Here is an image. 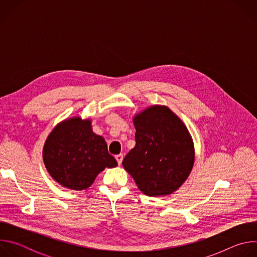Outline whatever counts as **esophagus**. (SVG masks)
<instances>
[{"label":"esophagus","instance_id":"34e87169","mask_svg":"<svg viewBox=\"0 0 257 257\" xmlns=\"http://www.w3.org/2000/svg\"><path fill=\"white\" fill-rule=\"evenodd\" d=\"M116 160H117V162H118V165L120 166V165L122 164V161H123V155H122V154L117 155V156H116Z\"/></svg>","mask_w":257,"mask_h":257}]
</instances>
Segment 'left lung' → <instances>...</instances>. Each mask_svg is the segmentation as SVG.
Wrapping results in <instances>:
<instances>
[{
  "instance_id": "1",
  "label": "left lung",
  "mask_w": 257,
  "mask_h": 257,
  "mask_svg": "<svg viewBox=\"0 0 257 257\" xmlns=\"http://www.w3.org/2000/svg\"><path fill=\"white\" fill-rule=\"evenodd\" d=\"M135 148L123 160L124 169L149 196L169 195L188 178L194 145L180 118L164 105H153L133 119Z\"/></svg>"
}]
</instances>
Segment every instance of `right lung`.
Segmentation results:
<instances>
[{
    "instance_id": "1",
    "label": "right lung",
    "mask_w": 257,
    "mask_h": 257,
    "mask_svg": "<svg viewBox=\"0 0 257 257\" xmlns=\"http://www.w3.org/2000/svg\"><path fill=\"white\" fill-rule=\"evenodd\" d=\"M43 157L53 179L73 190L88 188L104 168L118 165L108 154L103 137L92 132L91 122L79 117L54 128L46 140Z\"/></svg>"
}]
</instances>
